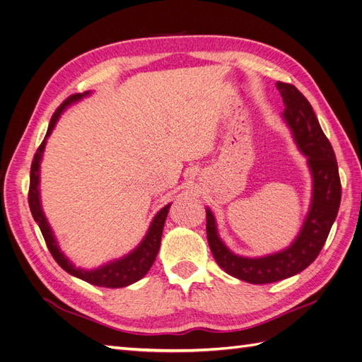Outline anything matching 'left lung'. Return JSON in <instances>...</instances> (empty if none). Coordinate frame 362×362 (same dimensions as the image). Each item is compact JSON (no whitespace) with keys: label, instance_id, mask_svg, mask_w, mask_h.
I'll list each match as a JSON object with an SVG mask.
<instances>
[{"label":"left lung","instance_id":"left-lung-1","mask_svg":"<svg viewBox=\"0 0 362 362\" xmlns=\"http://www.w3.org/2000/svg\"><path fill=\"white\" fill-rule=\"evenodd\" d=\"M286 110L284 122L306 163L313 178V193L308 214L291 245L264 257H242L229 249L218 235L216 217L206 211V238L216 262L228 275L250 284H270L298 275L320 254L338 214L341 201L338 164L329 140L325 136L311 104L287 83H276Z\"/></svg>","mask_w":362,"mask_h":362}]
</instances>
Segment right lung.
<instances>
[{"mask_svg": "<svg viewBox=\"0 0 362 362\" xmlns=\"http://www.w3.org/2000/svg\"><path fill=\"white\" fill-rule=\"evenodd\" d=\"M92 92H84V93H76L72 95L64 101L56 113L52 115L51 122L47 131V136L43 139L42 145L37 148L35 158H33L31 163V172H30V192H28V204H30V210L33 214V218H35L36 223L39 225L43 238H45L47 246L51 252V255L54 259L57 261V264L66 270L69 275L80 278L86 282L92 284V286L98 287H107V288H122L127 286H131V284L137 282L139 279L144 278L149 269L154 264V261L157 258L160 243H161V234H163V228L164 222H166V217L169 213V208L172 204H168L166 206H163L161 210L154 216L152 222L148 228V233L144 237V240L131 250L127 255L112 259L105 262V264L96 267V269H83V267H76L74 262L63 254L56 235H54V231L49 226L48 218L43 213L42 202H40V163L43 157V151H45L47 146V140L51 136L52 129L56 128V124L59 122L60 116L66 108L75 103L81 101L83 98L89 96Z\"/></svg>", "mask_w": 362, "mask_h": 362, "instance_id": "right-lung-1", "label": "right lung"}]
</instances>
